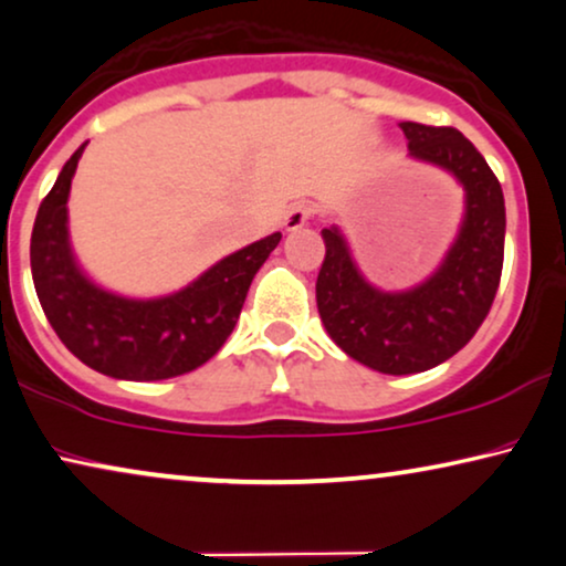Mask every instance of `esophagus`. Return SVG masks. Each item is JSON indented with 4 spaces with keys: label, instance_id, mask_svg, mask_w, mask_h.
Wrapping results in <instances>:
<instances>
[{
    "label": "esophagus",
    "instance_id": "34e87169",
    "mask_svg": "<svg viewBox=\"0 0 566 566\" xmlns=\"http://www.w3.org/2000/svg\"><path fill=\"white\" fill-rule=\"evenodd\" d=\"M310 218H312V208H310V205H304V202L293 205V208H291L289 212H285V218H283L285 231H296V229H301V226H304Z\"/></svg>",
    "mask_w": 566,
    "mask_h": 566
}]
</instances>
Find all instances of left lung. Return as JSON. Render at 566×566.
<instances>
[{"mask_svg":"<svg viewBox=\"0 0 566 566\" xmlns=\"http://www.w3.org/2000/svg\"><path fill=\"white\" fill-rule=\"evenodd\" d=\"M408 156L437 166L465 192L458 237L427 281L381 291L366 281L337 226L322 229L325 262L317 310L327 335L358 364L381 374L434 369L481 327L504 262V195L486 160L462 132L400 122Z\"/></svg>","mask_w":566,"mask_h":566,"instance_id":"obj_1","label":"left lung"}]
</instances>
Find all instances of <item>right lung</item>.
<instances>
[{"label":"right lung","mask_w":566,"mask_h":566,"mask_svg":"<svg viewBox=\"0 0 566 566\" xmlns=\"http://www.w3.org/2000/svg\"><path fill=\"white\" fill-rule=\"evenodd\" d=\"M85 145L59 171L33 223L31 270L43 314L59 340L106 377L156 381L192 371L233 333L249 285L281 233L223 256L166 296L129 298L106 291L80 268L70 241L67 200Z\"/></svg>","instance_id":"1"}]
</instances>
